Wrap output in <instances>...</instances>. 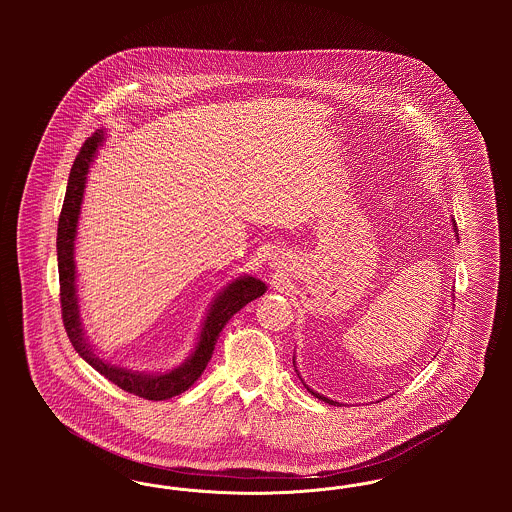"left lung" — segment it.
<instances>
[{
  "mask_svg": "<svg viewBox=\"0 0 512 512\" xmlns=\"http://www.w3.org/2000/svg\"><path fill=\"white\" fill-rule=\"evenodd\" d=\"M455 230H457V226H455ZM307 390H309V388H307ZM311 391V393H313V395H317L318 399H322V401H326V403H330V405H336V403H334V401H330V399H326V397H322V395H318V393H315V391L313 390H309Z\"/></svg>",
  "mask_w": 512,
  "mask_h": 512,
  "instance_id": "1",
  "label": "left lung"
}]
</instances>
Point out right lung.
Wrapping results in <instances>:
<instances>
[{"label":"right lung","mask_w":512,"mask_h":512,"mask_svg":"<svg viewBox=\"0 0 512 512\" xmlns=\"http://www.w3.org/2000/svg\"><path fill=\"white\" fill-rule=\"evenodd\" d=\"M103 140V134L96 132L92 138H88L76 159L73 169L69 174L67 194L63 201V209L59 215L57 224V265H59V297H61V317L67 330V336L73 343L76 353L103 374L107 380H111L121 390L134 393L147 401H163L171 399L174 395H180L188 390L195 380L201 376L205 366L209 363L215 343L219 338L220 330L230 320L234 313H238L249 301L263 295L267 286L261 280H255L253 276H244L236 282H232L224 292L215 299V305L209 311V317L205 320V326L201 330V336L197 341L194 355L178 368H174L169 374H136L130 370H124L119 366L105 363L101 357L94 353V349L84 340L82 334V322L78 315V303H76V288H74V236H76V224L80 215V203L86 186V174L90 169V163L96 155V149Z\"/></svg>","instance_id":"right-lung-1"}]
</instances>
